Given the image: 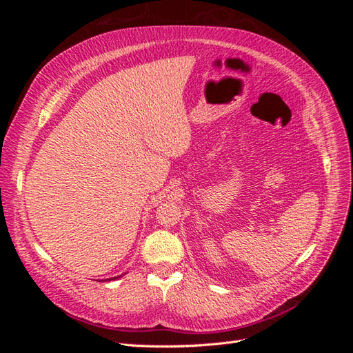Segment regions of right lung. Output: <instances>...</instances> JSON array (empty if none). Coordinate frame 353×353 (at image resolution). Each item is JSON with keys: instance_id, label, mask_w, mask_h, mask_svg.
Here are the masks:
<instances>
[{"instance_id": "obj_1", "label": "right lung", "mask_w": 353, "mask_h": 353, "mask_svg": "<svg viewBox=\"0 0 353 353\" xmlns=\"http://www.w3.org/2000/svg\"><path fill=\"white\" fill-rule=\"evenodd\" d=\"M114 279H119V276H113V279H109V280H114Z\"/></svg>"}]
</instances>
